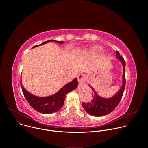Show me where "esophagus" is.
I'll return each instance as SVG.
<instances>
[{"instance_id": "obj_1", "label": "esophagus", "mask_w": 148, "mask_h": 148, "mask_svg": "<svg viewBox=\"0 0 148 148\" xmlns=\"http://www.w3.org/2000/svg\"><path fill=\"white\" fill-rule=\"evenodd\" d=\"M87 75L85 74H80L78 75V81L79 83H82L84 81H86L87 79Z\"/></svg>"}]
</instances>
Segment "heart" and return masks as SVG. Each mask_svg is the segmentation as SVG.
<instances>
[{"mask_svg": "<svg viewBox=\"0 0 148 148\" xmlns=\"http://www.w3.org/2000/svg\"><path fill=\"white\" fill-rule=\"evenodd\" d=\"M91 50L94 52H98V51H100L101 50V47H93V49Z\"/></svg>", "mask_w": 148, "mask_h": 148, "instance_id": "heart-1", "label": "heart"}]
</instances>
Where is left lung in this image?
Wrapping results in <instances>:
<instances>
[{
	"label": "left lung",
	"mask_w": 148,
	"mask_h": 148,
	"mask_svg": "<svg viewBox=\"0 0 148 148\" xmlns=\"http://www.w3.org/2000/svg\"><path fill=\"white\" fill-rule=\"evenodd\" d=\"M116 56L117 58L119 60L123 65V73L122 75V86L119 91L114 96L110 98H103L95 93L93 88L89 85L90 88H92L94 92L92 100L88 102H82V107L89 114L94 116H102L112 112L118 106L119 102L122 97L125 88V61L123 58L120 56L119 53L116 51Z\"/></svg>",
	"instance_id": "1"
}]
</instances>
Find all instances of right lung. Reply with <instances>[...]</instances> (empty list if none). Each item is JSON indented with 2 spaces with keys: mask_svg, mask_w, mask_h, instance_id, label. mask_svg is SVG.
I'll return each mask as SVG.
<instances>
[{
  "mask_svg": "<svg viewBox=\"0 0 148 148\" xmlns=\"http://www.w3.org/2000/svg\"><path fill=\"white\" fill-rule=\"evenodd\" d=\"M51 41H56L60 44H62L63 43L62 41L50 40L39 45L34 46L33 48L42 45H45ZM78 82L77 79L75 78L71 82L67 84L64 87H62L57 93L51 96L47 97H39L33 95L29 92L23 87L22 82H20V85L23 95L30 106L37 112L44 114H49L56 112L61 108L63 105H64V99L67 94L75 89L78 86Z\"/></svg>",
  "mask_w": 148,
  "mask_h": 148,
  "instance_id": "add662e5",
  "label": "right lung"
}]
</instances>
